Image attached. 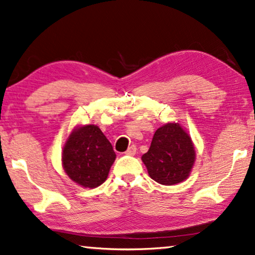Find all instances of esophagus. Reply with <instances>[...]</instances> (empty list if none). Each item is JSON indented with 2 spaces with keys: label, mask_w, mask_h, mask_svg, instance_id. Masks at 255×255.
Returning a JSON list of instances; mask_svg holds the SVG:
<instances>
[{
  "label": "esophagus",
  "mask_w": 255,
  "mask_h": 255,
  "mask_svg": "<svg viewBox=\"0 0 255 255\" xmlns=\"http://www.w3.org/2000/svg\"><path fill=\"white\" fill-rule=\"evenodd\" d=\"M136 150H137V148L133 146H130L128 148V150L126 151V154H128V156H134V153H136Z\"/></svg>",
  "instance_id": "esophagus-1"
}]
</instances>
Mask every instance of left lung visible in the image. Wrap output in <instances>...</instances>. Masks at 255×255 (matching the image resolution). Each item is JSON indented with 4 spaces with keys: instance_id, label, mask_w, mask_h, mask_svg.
I'll return each instance as SVG.
<instances>
[{
    "instance_id": "8db88e82",
    "label": "left lung",
    "mask_w": 255,
    "mask_h": 255,
    "mask_svg": "<svg viewBox=\"0 0 255 255\" xmlns=\"http://www.w3.org/2000/svg\"><path fill=\"white\" fill-rule=\"evenodd\" d=\"M141 160L152 180L174 186L190 176L196 162V147L186 128L178 123H167L154 132L150 148Z\"/></svg>"
}]
</instances>
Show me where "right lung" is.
<instances>
[{"instance_id": "1", "label": "right lung", "mask_w": 255, "mask_h": 255, "mask_svg": "<svg viewBox=\"0 0 255 255\" xmlns=\"http://www.w3.org/2000/svg\"><path fill=\"white\" fill-rule=\"evenodd\" d=\"M116 159L112 143L96 125H77L62 149V166L73 182L94 189L106 181Z\"/></svg>"}]
</instances>
